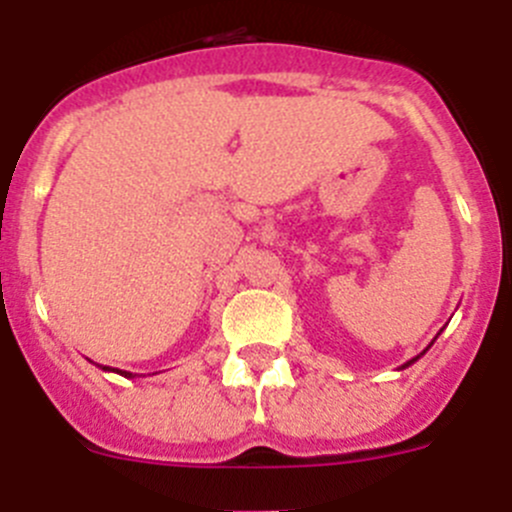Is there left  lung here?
Listing matches in <instances>:
<instances>
[{"instance_id":"obj_1","label":"left lung","mask_w":512,"mask_h":512,"mask_svg":"<svg viewBox=\"0 0 512 512\" xmlns=\"http://www.w3.org/2000/svg\"><path fill=\"white\" fill-rule=\"evenodd\" d=\"M438 335H440V332H438ZM430 347V345H428ZM428 347H425V350H428ZM425 350L423 352H420V355L418 357H413V360H408V362H405V365L403 367H410V365H413V362H418L420 360V357H423L425 355Z\"/></svg>"}]
</instances>
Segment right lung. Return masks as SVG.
I'll use <instances>...</instances> for the list:
<instances>
[{"mask_svg": "<svg viewBox=\"0 0 512 512\" xmlns=\"http://www.w3.org/2000/svg\"><path fill=\"white\" fill-rule=\"evenodd\" d=\"M99 367H102L104 372H119V375H124V377H135V375H132V372H127V370H117V367H107V365H99Z\"/></svg>", "mask_w": 512, "mask_h": 512, "instance_id": "right-lung-1", "label": "right lung"}]
</instances>
